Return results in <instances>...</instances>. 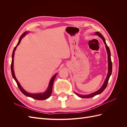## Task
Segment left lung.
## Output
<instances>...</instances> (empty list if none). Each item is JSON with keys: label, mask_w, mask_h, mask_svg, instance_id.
<instances>
[{"label": "left lung", "mask_w": 127, "mask_h": 127, "mask_svg": "<svg viewBox=\"0 0 127 127\" xmlns=\"http://www.w3.org/2000/svg\"><path fill=\"white\" fill-rule=\"evenodd\" d=\"M95 35H97L98 36L100 37L102 39V40L103 41L105 45V48H106V51L107 53V58H108V67H108V74H107L106 78L102 86L101 87L100 89L98 90V91L94 92V93H91L90 94H87V95H80V94H78V93H76V92H75V94H76L79 97H81V98H91L92 97L95 96V95H97L98 94H99L101 93H102V92L104 91V90L106 88V87L107 85V83H108V82H109V79L110 78V77L111 75V74H112V61H111V52L110 51V49L106 43L104 37L103 36V35L100 33L98 32H96L95 33Z\"/></svg>", "instance_id": "obj_1"}]
</instances>
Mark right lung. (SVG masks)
<instances>
[{"instance_id": "obj_1", "label": "right lung", "mask_w": 127, "mask_h": 127, "mask_svg": "<svg viewBox=\"0 0 127 127\" xmlns=\"http://www.w3.org/2000/svg\"><path fill=\"white\" fill-rule=\"evenodd\" d=\"M28 32H25L22 35L20 36V39H19L18 42L17 44L16 45V47H15V48L14 49V50L13 51V53H12V60H11V75H12V76L13 78L15 79V82H16L17 86L18 87V88H20V91L22 92V93L24 94L26 96H29L30 97H32L34 99H37V100H44V99H46L48 98L49 97H50V96L51 93H52V87H53V82H54V80L56 78V77L57 76V74H55L54 76H53L51 78L50 81L49 82V84L48 87L47 88V91H46L45 92H43V93H29L28 92H27L25 90H24L23 88H22V87L21 86L20 84L19 83V82H18V80H17L16 77L15 76L14 74V69H13V64H14V54H15V51L16 50V49L17 48V46L20 44V42L22 39V38L26 34L28 33Z\"/></svg>"}]
</instances>
